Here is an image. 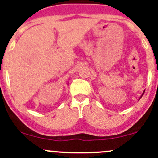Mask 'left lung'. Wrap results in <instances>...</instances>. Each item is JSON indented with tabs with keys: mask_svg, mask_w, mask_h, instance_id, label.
<instances>
[{
	"mask_svg": "<svg viewBox=\"0 0 158 158\" xmlns=\"http://www.w3.org/2000/svg\"><path fill=\"white\" fill-rule=\"evenodd\" d=\"M144 91H145V90H144ZM144 92H143V94H142V95H144ZM142 95H141V97H142Z\"/></svg>",
	"mask_w": 158,
	"mask_h": 158,
	"instance_id": "1",
	"label": "left lung"
}]
</instances>
